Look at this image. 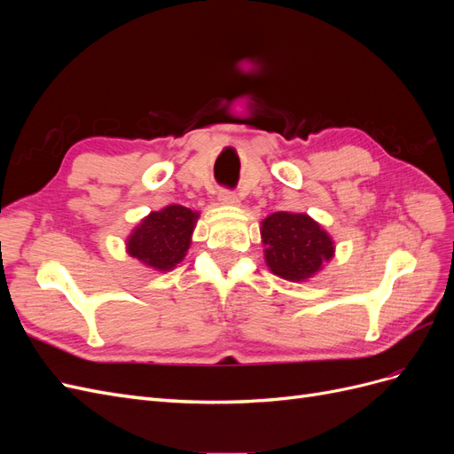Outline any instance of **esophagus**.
<instances>
[{"label":"esophagus","mask_w":454,"mask_h":454,"mask_svg":"<svg viewBox=\"0 0 454 454\" xmlns=\"http://www.w3.org/2000/svg\"><path fill=\"white\" fill-rule=\"evenodd\" d=\"M217 199H219V202H222V204H239V195L235 193V191H231V189H219Z\"/></svg>","instance_id":"34e87169"}]
</instances>
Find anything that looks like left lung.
I'll return each instance as SVG.
<instances>
[{
	"instance_id": "1",
	"label": "left lung",
	"mask_w": 454,
	"mask_h": 454,
	"mask_svg": "<svg viewBox=\"0 0 454 454\" xmlns=\"http://www.w3.org/2000/svg\"><path fill=\"white\" fill-rule=\"evenodd\" d=\"M265 259L280 278L301 282L322 269L333 257V240L307 214H270L261 223Z\"/></svg>"
}]
</instances>
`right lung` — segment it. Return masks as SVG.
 <instances>
[{
	"label": "right lung",
	"mask_w": 454,
	"mask_h": 454,
	"mask_svg": "<svg viewBox=\"0 0 454 454\" xmlns=\"http://www.w3.org/2000/svg\"><path fill=\"white\" fill-rule=\"evenodd\" d=\"M199 214L180 204L151 212L127 240L129 254L157 270H170L185 257Z\"/></svg>",
	"instance_id": "add662e5"
}]
</instances>
